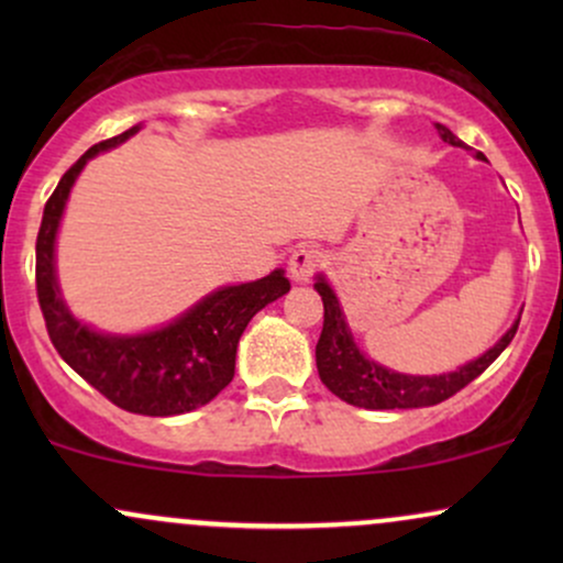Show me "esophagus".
Instances as JSON below:
<instances>
[{
	"mask_svg": "<svg viewBox=\"0 0 563 563\" xmlns=\"http://www.w3.org/2000/svg\"><path fill=\"white\" fill-rule=\"evenodd\" d=\"M325 254H322L318 245H299V249L294 251V256H290V277H294L296 283L312 280V277L325 267Z\"/></svg>",
	"mask_w": 563,
	"mask_h": 563,
	"instance_id": "1",
	"label": "esophagus"
}]
</instances>
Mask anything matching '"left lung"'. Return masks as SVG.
Instances as JSON below:
<instances>
[{
    "instance_id": "1",
    "label": "left lung",
    "mask_w": 563,
    "mask_h": 563,
    "mask_svg": "<svg viewBox=\"0 0 563 563\" xmlns=\"http://www.w3.org/2000/svg\"><path fill=\"white\" fill-rule=\"evenodd\" d=\"M437 129L448 145L463 147V140H457L448 126L437 124ZM479 158H484L482 153ZM314 288H318V294L322 296V307H325L322 333L318 349H314L320 380L335 397H341L354 407H365V410H407V407H429L444 402L452 394L461 391L463 386H468L476 376H482L500 357L503 349L514 341L516 328H519V320H516L514 328L489 352H484L474 363L457 367L455 373H444V376H402V373L386 371V367L365 360V354H360V349L354 346L352 333H349L339 299H335L331 286L320 277Z\"/></svg>"
}]
</instances>
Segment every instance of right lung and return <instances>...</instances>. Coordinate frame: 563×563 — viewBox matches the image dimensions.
<instances>
[{"mask_svg": "<svg viewBox=\"0 0 563 563\" xmlns=\"http://www.w3.org/2000/svg\"><path fill=\"white\" fill-rule=\"evenodd\" d=\"M140 126L89 147L63 174L44 206L36 235V296L53 346L79 376L115 407L137 416H179L217 397L235 376L238 341L260 309L288 294L283 269L243 286L219 288L172 325L145 335H102L81 325L57 294L55 232L70 187L89 158L121 145Z\"/></svg>", "mask_w": 563, "mask_h": 563, "instance_id": "add662e5", "label": "right lung"}]
</instances>
